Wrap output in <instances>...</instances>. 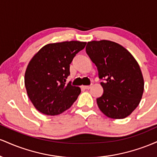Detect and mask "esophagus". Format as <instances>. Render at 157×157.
Masks as SVG:
<instances>
[{
    "label": "esophagus",
    "instance_id": "1",
    "mask_svg": "<svg viewBox=\"0 0 157 157\" xmlns=\"http://www.w3.org/2000/svg\"><path fill=\"white\" fill-rule=\"evenodd\" d=\"M82 88H83L84 89H91V86H82Z\"/></svg>",
    "mask_w": 157,
    "mask_h": 157
}]
</instances>
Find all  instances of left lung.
I'll return each mask as SVG.
<instances>
[{
  "label": "left lung",
  "instance_id": "8db88e82",
  "mask_svg": "<svg viewBox=\"0 0 157 157\" xmlns=\"http://www.w3.org/2000/svg\"><path fill=\"white\" fill-rule=\"evenodd\" d=\"M86 52L97 66L103 94L97 99L99 109L112 119L127 117L140 104L144 79L137 61L123 46L102 40L88 42Z\"/></svg>",
  "mask_w": 157,
  "mask_h": 157
}]
</instances>
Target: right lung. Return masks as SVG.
Returning a JSON list of instances; mask_svg holds the SVG:
<instances>
[{
	"mask_svg": "<svg viewBox=\"0 0 157 157\" xmlns=\"http://www.w3.org/2000/svg\"><path fill=\"white\" fill-rule=\"evenodd\" d=\"M86 44L76 40L46 44L29 61L24 83L29 98L40 112L58 115L77 100L80 88L66 81L74 57Z\"/></svg>",
	"mask_w": 157,
	"mask_h": 157,
	"instance_id": "right-lung-1",
	"label": "right lung"
}]
</instances>
